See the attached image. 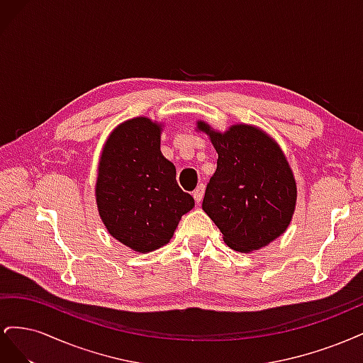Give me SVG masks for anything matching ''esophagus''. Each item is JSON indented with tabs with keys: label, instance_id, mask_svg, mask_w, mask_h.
Segmentation results:
<instances>
[{
	"label": "esophagus",
	"instance_id": "34e87169",
	"mask_svg": "<svg viewBox=\"0 0 363 363\" xmlns=\"http://www.w3.org/2000/svg\"><path fill=\"white\" fill-rule=\"evenodd\" d=\"M204 191H206V188H204V184H200L199 188H196L195 191H194V199H195V203L196 204H200L201 201H203V196H204Z\"/></svg>",
	"mask_w": 363,
	"mask_h": 363
}]
</instances>
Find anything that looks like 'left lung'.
Masks as SVG:
<instances>
[{"mask_svg":"<svg viewBox=\"0 0 363 363\" xmlns=\"http://www.w3.org/2000/svg\"><path fill=\"white\" fill-rule=\"evenodd\" d=\"M218 152L203 211L235 251L252 252L286 232L296 183L280 145L256 125L233 124L224 133L196 121Z\"/></svg>","mask_w":363,"mask_h":363,"instance_id":"left-lung-1","label":"left lung"}]
</instances>
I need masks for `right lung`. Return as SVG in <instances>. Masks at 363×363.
Returning a JSON list of instances; mask_svg holds the SVG:
<instances>
[{
    "label": "right lung",
    "instance_id": "add662e5",
    "mask_svg": "<svg viewBox=\"0 0 363 363\" xmlns=\"http://www.w3.org/2000/svg\"><path fill=\"white\" fill-rule=\"evenodd\" d=\"M162 123L147 116L127 119L108 135L98 162V213L111 236L136 252L167 245L195 206L162 155Z\"/></svg>",
    "mask_w": 363,
    "mask_h": 363
}]
</instances>
